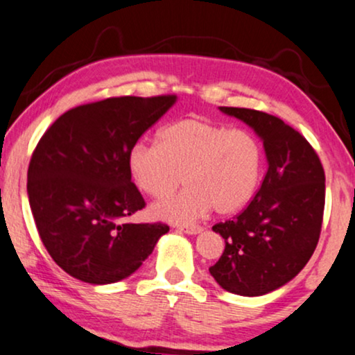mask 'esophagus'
<instances>
[{
	"label": "esophagus",
	"mask_w": 355,
	"mask_h": 355,
	"mask_svg": "<svg viewBox=\"0 0 355 355\" xmlns=\"http://www.w3.org/2000/svg\"><path fill=\"white\" fill-rule=\"evenodd\" d=\"M178 231L185 232V234H198L201 227L200 226H178Z\"/></svg>",
	"instance_id": "34e87169"
}]
</instances>
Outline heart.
Segmentation results:
<instances>
[{"instance_id":"1","label":"heart","mask_w":355,"mask_h":355,"mask_svg":"<svg viewBox=\"0 0 355 355\" xmlns=\"http://www.w3.org/2000/svg\"><path fill=\"white\" fill-rule=\"evenodd\" d=\"M128 172L139 190L160 198L157 218L190 224L211 209L230 214L252 200L263 168V147L248 129L205 118H183L160 129L159 144L139 141L128 152Z\"/></svg>"}]
</instances>
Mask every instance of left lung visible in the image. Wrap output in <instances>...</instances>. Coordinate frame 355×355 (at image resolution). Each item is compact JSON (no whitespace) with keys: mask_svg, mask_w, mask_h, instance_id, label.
<instances>
[{"mask_svg":"<svg viewBox=\"0 0 355 355\" xmlns=\"http://www.w3.org/2000/svg\"><path fill=\"white\" fill-rule=\"evenodd\" d=\"M263 141L267 172L249 205L213 226L224 252L209 273L231 293L259 297L297 277L315 252L324 213V168L316 150L277 116L221 106Z\"/></svg>","mask_w":355,"mask_h":355,"instance_id":"left-lung-1","label":"left lung"}]
</instances>
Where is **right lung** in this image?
Segmentation results:
<instances>
[{"mask_svg": "<svg viewBox=\"0 0 355 355\" xmlns=\"http://www.w3.org/2000/svg\"><path fill=\"white\" fill-rule=\"evenodd\" d=\"M177 96H118L71 107L44 132L28 170L29 205L44 248L69 275L114 284L142 266L164 223H125L146 206L128 152Z\"/></svg>", "mask_w": 355, "mask_h": 355, "instance_id": "1", "label": "right lung"}]
</instances>
